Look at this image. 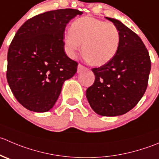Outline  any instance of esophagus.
I'll use <instances>...</instances> for the list:
<instances>
[{
    "label": "esophagus",
    "mask_w": 159,
    "mask_h": 159,
    "mask_svg": "<svg viewBox=\"0 0 159 159\" xmlns=\"http://www.w3.org/2000/svg\"><path fill=\"white\" fill-rule=\"evenodd\" d=\"M85 68H86V67H84V66H83L82 64H79L78 65V73H80V72L82 71V70H84V69H85Z\"/></svg>",
    "instance_id": "obj_1"
}]
</instances>
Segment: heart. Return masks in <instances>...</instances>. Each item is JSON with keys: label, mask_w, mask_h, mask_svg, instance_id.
<instances>
[{"label": "heart", "mask_w": 159, "mask_h": 159, "mask_svg": "<svg viewBox=\"0 0 159 159\" xmlns=\"http://www.w3.org/2000/svg\"><path fill=\"white\" fill-rule=\"evenodd\" d=\"M67 53L75 57L82 44V53L92 64H107L116 54L120 43V33L111 22L84 16L75 20L70 32L64 36Z\"/></svg>", "instance_id": "b5f03b06"}]
</instances>
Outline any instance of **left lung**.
Masks as SVG:
<instances>
[{"instance_id": "1", "label": "left lung", "mask_w": 159, "mask_h": 159, "mask_svg": "<svg viewBox=\"0 0 159 159\" xmlns=\"http://www.w3.org/2000/svg\"><path fill=\"white\" fill-rule=\"evenodd\" d=\"M118 28L120 43L109 62L92 68L93 84L86 97L92 109L104 116L129 112L138 103L148 87L151 60L144 43L134 32L114 18H107Z\"/></svg>"}]
</instances>
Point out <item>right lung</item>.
<instances>
[{
  "label": "right lung",
  "mask_w": 159,
  "mask_h": 159,
  "mask_svg": "<svg viewBox=\"0 0 159 159\" xmlns=\"http://www.w3.org/2000/svg\"><path fill=\"white\" fill-rule=\"evenodd\" d=\"M77 9L50 11L29 18L17 31L7 52V80L18 102L30 111L47 112L78 63L64 53V30Z\"/></svg>",
  "instance_id": "right-lung-1"
}]
</instances>
